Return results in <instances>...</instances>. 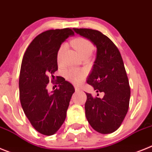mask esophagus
Returning <instances> with one entry per match:
<instances>
[{"instance_id": "esophagus-1", "label": "esophagus", "mask_w": 152, "mask_h": 152, "mask_svg": "<svg viewBox=\"0 0 152 152\" xmlns=\"http://www.w3.org/2000/svg\"><path fill=\"white\" fill-rule=\"evenodd\" d=\"M75 90H76V91H80V88H79V87H77V86H75Z\"/></svg>"}]
</instances>
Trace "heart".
Wrapping results in <instances>:
<instances>
[{"label":"heart","mask_w":152,"mask_h":152,"mask_svg":"<svg viewBox=\"0 0 152 152\" xmlns=\"http://www.w3.org/2000/svg\"><path fill=\"white\" fill-rule=\"evenodd\" d=\"M71 45L77 50L82 57H89L94 51L95 46L90 42L88 39H86L84 37H77L71 41ZM66 49L65 45H61L57 51V61L58 64H61L62 62L63 54L64 50ZM65 77L69 82L73 83V84L79 85L83 81L86 77V73L83 69H76V68H70L65 71L64 73Z\"/></svg>","instance_id":"b5f03b06"}]
</instances>
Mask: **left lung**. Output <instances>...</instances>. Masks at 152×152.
I'll use <instances>...</instances> for the list:
<instances>
[{
    "mask_svg": "<svg viewBox=\"0 0 152 152\" xmlns=\"http://www.w3.org/2000/svg\"><path fill=\"white\" fill-rule=\"evenodd\" d=\"M73 30L96 46V59L87 83L104 94L100 98L86 93V117L95 131L111 133L120 126L129 109L130 88L122 57L113 42L98 30Z\"/></svg>",
    "mask_w": 152,
    "mask_h": 152,
    "instance_id": "left-lung-1",
    "label": "left lung"
}]
</instances>
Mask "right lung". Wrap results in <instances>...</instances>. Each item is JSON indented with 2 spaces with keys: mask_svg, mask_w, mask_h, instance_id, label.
I'll list each match as a JSON object with an SVG mask.
<instances>
[{
  "mask_svg": "<svg viewBox=\"0 0 152 152\" xmlns=\"http://www.w3.org/2000/svg\"><path fill=\"white\" fill-rule=\"evenodd\" d=\"M74 32L71 28L50 29L37 35L26 50L19 79L23 110L32 126L40 133L51 136L61 128L66 117L73 86L57 76L59 88L49 93V76L57 70V51Z\"/></svg>",
  "mask_w": 152,
  "mask_h": 152,
  "instance_id": "right-lung-1",
  "label": "right lung"
}]
</instances>
